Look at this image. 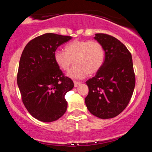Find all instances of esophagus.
I'll return each mask as SVG.
<instances>
[{"mask_svg": "<svg viewBox=\"0 0 152 152\" xmlns=\"http://www.w3.org/2000/svg\"><path fill=\"white\" fill-rule=\"evenodd\" d=\"M74 86L75 87H78L80 85V83H81L79 81H74Z\"/></svg>", "mask_w": 152, "mask_h": 152, "instance_id": "1", "label": "esophagus"}]
</instances>
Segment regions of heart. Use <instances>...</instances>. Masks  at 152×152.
Here are the masks:
<instances>
[{
	"instance_id": "b5f03b06",
	"label": "heart",
	"mask_w": 152,
	"mask_h": 152,
	"mask_svg": "<svg viewBox=\"0 0 152 152\" xmlns=\"http://www.w3.org/2000/svg\"><path fill=\"white\" fill-rule=\"evenodd\" d=\"M64 51L54 52V62L59 69L66 71L73 60L74 65L66 73V76L72 79H81L87 74H95L105 60L104 47L96 41L74 40L66 45Z\"/></svg>"
}]
</instances>
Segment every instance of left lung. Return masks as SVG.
<instances>
[{
  "label": "left lung",
  "mask_w": 152,
  "mask_h": 152,
  "mask_svg": "<svg viewBox=\"0 0 152 152\" xmlns=\"http://www.w3.org/2000/svg\"><path fill=\"white\" fill-rule=\"evenodd\" d=\"M102 45L105 60L96 76L86 82L88 87L85 99L87 109L96 117L114 118L129 102L135 86L132 54L117 38L104 34L94 38Z\"/></svg>",
  "instance_id": "8db88e82"
}]
</instances>
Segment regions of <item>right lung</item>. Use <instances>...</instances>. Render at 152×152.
Instances as JSON below:
<instances>
[{"label": "right lung", "instance_id": "obj_1", "mask_svg": "<svg viewBox=\"0 0 152 152\" xmlns=\"http://www.w3.org/2000/svg\"><path fill=\"white\" fill-rule=\"evenodd\" d=\"M71 38L45 34L31 40L23 50L17 83L26 109L41 121H56L67 109L65 95L74 84L55 64L53 53Z\"/></svg>", "mask_w": 152, "mask_h": 152}]
</instances>
